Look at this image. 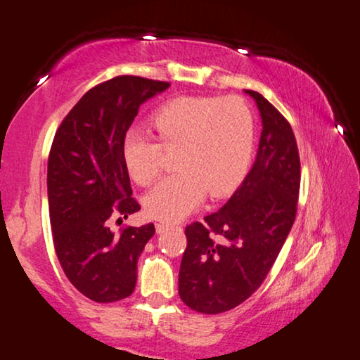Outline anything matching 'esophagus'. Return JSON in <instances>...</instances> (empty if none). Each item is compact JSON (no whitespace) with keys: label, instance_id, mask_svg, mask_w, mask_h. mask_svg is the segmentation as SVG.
<instances>
[{"label":"esophagus","instance_id":"obj_1","mask_svg":"<svg viewBox=\"0 0 360 360\" xmlns=\"http://www.w3.org/2000/svg\"><path fill=\"white\" fill-rule=\"evenodd\" d=\"M155 229H157L158 234H162V233L166 231V229H168V224H166V223H157V224H155Z\"/></svg>","mask_w":360,"mask_h":360}]
</instances>
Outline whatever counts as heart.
<instances>
[{"instance_id":"1","label":"heart","mask_w":360,"mask_h":360,"mask_svg":"<svg viewBox=\"0 0 360 360\" xmlns=\"http://www.w3.org/2000/svg\"><path fill=\"white\" fill-rule=\"evenodd\" d=\"M152 124L160 143L141 127H129L121 142L127 173L141 186L163 171V150H176L178 173L143 197L152 218L178 221L200 205L207 192L214 198L228 195L243 181L254 150V117L240 98L171 100L155 111Z\"/></svg>"}]
</instances>
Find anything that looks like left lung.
I'll list each match as a JSON object with an SVG mask.
<instances>
[{
	"label": "left lung",
	"instance_id": "8db88e82",
	"mask_svg": "<svg viewBox=\"0 0 360 360\" xmlns=\"http://www.w3.org/2000/svg\"><path fill=\"white\" fill-rule=\"evenodd\" d=\"M244 92L262 120L254 166L218 212L186 228L179 296L200 314L231 310L260 288L297 212L300 162L292 129L265 96Z\"/></svg>",
	"mask_w": 360,
	"mask_h": 360
}]
</instances>
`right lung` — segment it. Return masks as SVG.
<instances>
[{
  "label": "right lung",
  "instance_id": "obj_1",
  "mask_svg": "<svg viewBox=\"0 0 360 360\" xmlns=\"http://www.w3.org/2000/svg\"><path fill=\"white\" fill-rule=\"evenodd\" d=\"M168 82L120 76L89 90L64 117L48 157L53 243L68 280L95 302L131 296L153 223L115 234L108 219L141 210L122 160V136Z\"/></svg>",
  "mask_w": 360,
  "mask_h": 360
}]
</instances>
